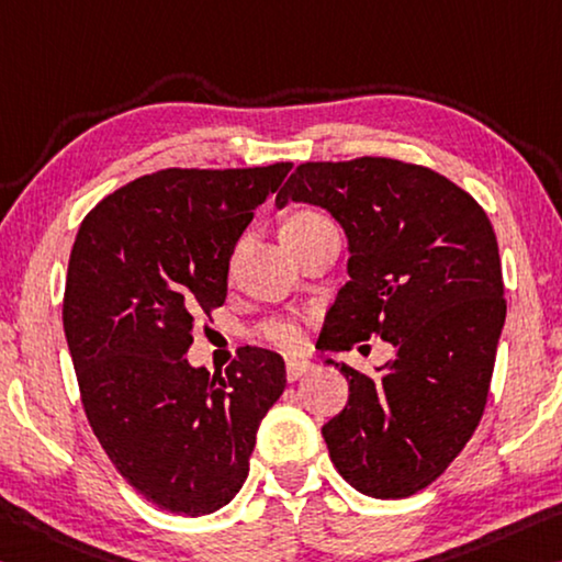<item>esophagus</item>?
I'll return each instance as SVG.
<instances>
[{
	"label": "esophagus",
	"instance_id": "obj_1",
	"mask_svg": "<svg viewBox=\"0 0 562 562\" xmlns=\"http://www.w3.org/2000/svg\"><path fill=\"white\" fill-rule=\"evenodd\" d=\"M310 370H313V362H310V360H300V358L288 360V380L290 382H295L302 375H307Z\"/></svg>",
	"mask_w": 562,
	"mask_h": 562
}]
</instances>
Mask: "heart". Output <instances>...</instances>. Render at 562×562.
Returning a JSON list of instances; mask_svg holds the SVG:
<instances>
[{"label": "heart", "mask_w": 562, "mask_h": 562, "mask_svg": "<svg viewBox=\"0 0 562 562\" xmlns=\"http://www.w3.org/2000/svg\"><path fill=\"white\" fill-rule=\"evenodd\" d=\"M325 217L315 215V212H300V215H292L288 222H284L282 229H292V227H305L313 225V222H319ZM262 337L267 342L282 347V350H297L302 345V333L295 323H288V319H272L267 323L262 329Z\"/></svg>", "instance_id": "b5f03b06"}]
</instances>
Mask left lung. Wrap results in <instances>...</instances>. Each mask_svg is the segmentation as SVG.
<instances>
[{"label":"left lung","instance_id":"left-lung-1","mask_svg":"<svg viewBox=\"0 0 562 562\" xmlns=\"http://www.w3.org/2000/svg\"><path fill=\"white\" fill-rule=\"evenodd\" d=\"M327 210L347 237V280L317 347L378 335L395 347L380 380L327 358L350 385L323 425L355 490L393 501L438 480L483 417L505 325L497 239L483 207L432 169L387 157L305 162L274 204Z\"/></svg>","mask_w":562,"mask_h":562}]
</instances>
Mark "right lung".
<instances>
[{
	"label": "right lung",
	"mask_w": 562,
	"mask_h": 562,
	"mask_svg": "<svg viewBox=\"0 0 562 562\" xmlns=\"http://www.w3.org/2000/svg\"><path fill=\"white\" fill-rule=\"evenodd\" d=\"M292 162L162 169L89 212L69 255L65 337L112 465L162 510L207 515L243 487L284 360L245 347L225 375L184 358L194 317L227 297L229 257Z\"/></svg>",
	"instance_id": "right-lung-1"
}]
</instances>
